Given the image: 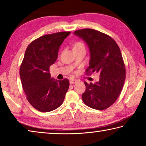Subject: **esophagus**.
<instances>
[{
	"mask_svg": "<svg viewBox=\"0 0 146 146\" xmlns=\"http://www.w3.org/2000/svg\"><path fill=\"white\" fill-rule=\"evenodd\" d=\"M76 82H78V80L76 79H74V78H71L70 80V83L71 84H76Z\"/></svg>",
	"mask_w": 146,
	"mask_h": 146,
	"instance_id": "1",
	"label": "esophagus"
}]
</instances>
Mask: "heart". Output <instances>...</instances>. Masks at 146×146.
<instances>
[{"instance_id": "b5f03b06", "label": "heart", "mask_w": 146, "mask_h": 146, "mask_svg": "<svg viewBox=\"0 0 146 146\" xmlns=\"http://www.w3.org/2000/svg\"><path fill=\"white\" fill-rule=\"evenodd\" d=\"M80 45H83V44L81 43V42H77V43L75 44V46H80Z\"/></svg>"}]
</instances>
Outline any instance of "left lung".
<instances>
[{
  "mask_svg": "<svg viewBox=\"0 0 146 146\" xmlns=\"http://www.w3.org/2000/svg\"><path fill=\"white\" fill-rule=\"evenodd\" d=\"M74 35L82 38L90 50L87 74L95 71L100 74L98 82H84L83 102L95 110H106L117 100L124 84L125 68L120 49L111 36L95 29H79Z\"/></svg>",
  "mask_w": 146,
  "mask_h": 146,
  "instance_id": "left-lung-1",
  "label": "left lung"
}]
</instances>
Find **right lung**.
<instances>
[{
    "instance_id": "obj_1",
    "label": "right lung",
    "mask_w": 146,
    "mask_h": 146,
    "mask_svg": "<svg viewBox=\"0 0 146 146\" xmlns=\"http://www.w3.org/2000/svg\"><path fill=\"white\" fill-rule=\"evenodd\" d=\"M70 31L46 35L29 44L20 68V77L29 104L41 112L56 110L63 103L70 86L67 78H51L49 68L58 57Z\"/></svg>"
}]
</instances>
